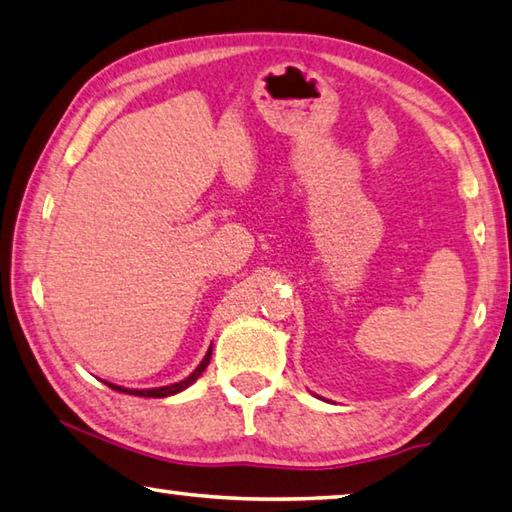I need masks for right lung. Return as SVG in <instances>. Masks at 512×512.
<instances>
[{"label":"right lung","mask_w":512,"mask_h":512,"mask_svg":"<svg viewBox=\"0 0 512 512\" xmlns=\"http://www.w3.org/2000/svg\"><path fill=\"white\" fill-rule=\"evenodd\" d=\"M210 356H212V347L208 349V353H206V358H203L201 362H199V367L192 371V374L185 378V380H181V383H174V385H167V387H156V389H125V387H118V385H111V383H107L111 389H116V392H123V394H134V396H145V398H165V396H172V394H179V392H183V389H188L194 380H197L203 371H206V367H208V362H210Z\"/></svg>","instance_id":"right-lung-1"}]
</instances>
